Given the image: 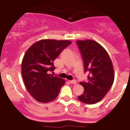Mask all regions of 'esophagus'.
I'll return each instance as SVG.
<instances>
[{"label": "esophagus", "instance_id": "obj_1", "mask_svg": "<svg viewBox=\"0 0 130 130\" xmlns=\"http://www.w3.org/2000/svg\"><path fill=\"white\" fill-rule=\"evenodd\" d=\"M69 83L71 84H76V80H69Z\"/></svg>", "mask_w": 130, "mask_h": 130}]
</instances>
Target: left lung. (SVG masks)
Wrapping results in <instances>:
<instances>
[{
	"mask_svg": "<svg viewBox=\"0 0 130 130\" xmlns=\"http://www.w3.org/2000/svg\"><path fill=\"white\" fill-rule=\"evenodd\" d=\"M82 56L84 72L87 80L80 83L84 92L78 99L86 104H95L101 101L114 83L113 65L104 48L92 40L76 41Z\"/></svg>",
	"mask_w": 130,
	"mask_h": 130,
	"instance_id": "obj_1",
	"label": "left lung"
}]
</instances>
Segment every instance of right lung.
<instances>
[{
  "mask_svg": "<svg viewBox=\"0 0 130 130\" xmlns=\"http://www.w3.org/2000/svg\"><path fill=\"white\" fill-rule=\"evenodd\" d=\"M71 43L45 39L35 43L26 52L21 65L22 76L27 91L37 101L48 103L58 96L65 80L50 73L55 70L54 60Z\"/></svg>",
  "mask_w": 130,
  "mask_h": 130,
  "instance_id": "right-lung-1",
  "label": "right lung"
}]
</instances>
